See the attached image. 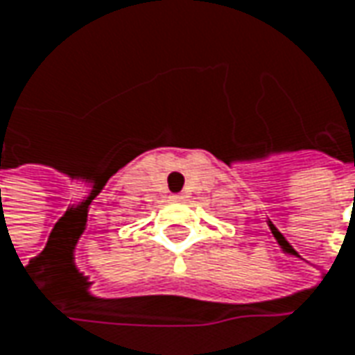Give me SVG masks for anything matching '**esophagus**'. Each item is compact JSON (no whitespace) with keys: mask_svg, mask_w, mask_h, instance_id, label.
<instances>
[{"mask_svg":"<svg viewBox=\"0 0 355 355\" xmlns=\"http://www.w3.org/2000/svg\"><path fill=\"white\" fill-rule=\"evenodd\" d=\"M170 199H172V201H182L183 195L182 193H173V195H170Z\"/></svg>","mask_w":355,"mask_h":355,"instance_id":"1","label":"esophagus"}]
</instances>
